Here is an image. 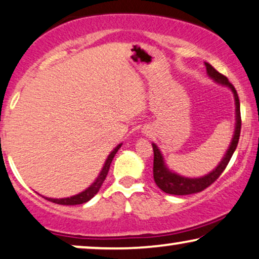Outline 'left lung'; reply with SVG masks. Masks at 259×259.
<instances>
[{
	"instance_id": "1",
	"label": "left lung",
	"mask_w": 259,
	"mask_h": 259,
	"mask_svg": "<svg viewBox=\"0 0 259 259\" xmlns=\"http://www.w3.org/2000/svg\"><path fill=\"white\" fill-rule=\"evenodd\" d=\"M205 67H207L208 75L210 77L214 78L215 81L219 83L225 84V86H228L234 93V99H235V106H237V125H235V132L233 140H232V143L228 148L227 153H226L225 158L222 159L220 165L218 166L214 171L209 173V175L202 177V178H184V177H181L176 173L169 172L167 168H166L165 163H163L162 155L160 153L158 147L153 143V150H154V163H153V176L154 181H155V184L159 186L160 189L162 190L163 192L169 195H191V194H197V192L203 191L204 189H207L208 186H210L212 183H214L219 177L221 176V173L225 171V168L227 167L228 162L233 155L235 148H237L239 137H240V129H241V116H240V101H239V97L237 93V90H235L233 84H232L228 78L222 75L221 73L215 69L211 64L205 63Z\"/></svg>"
}]
</instances>
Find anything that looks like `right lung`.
Returning <instances> with one entry per match:
<instances>
[{
	"instance_id": "obj_1",
	"label": "right lung",
	"mask_w": 259,
	"mask_h": 259,
	"mask_svg": "<svg viewBox=\"0 0 259 259\" xmlns=\"http://www.w3.org/2000/svg\"><path fill=\"white\" fill-rule=\"evenodd\" d=\"M120 146H117L116 148L112 150V153L110 154L109 158H107L105 165H104L103 169H101L99 177L97 178V181L92 184L90 188L87 190H84L83 192H81V194L78 195H75L73 197H68V198H61V199H57V198H47L44 197L45 199H48V201H50L52 203H56V204H62V205H75V204H82V203H86L90 201L91 198H93L94 196L97 195V192L99 191L100 186L103 185L104 181H105L107 173H109V169H110V165L111 162H112V160L114 158V155H116V153L118 152V149L120 148Z\"/></svg>"
}]
</instances>
